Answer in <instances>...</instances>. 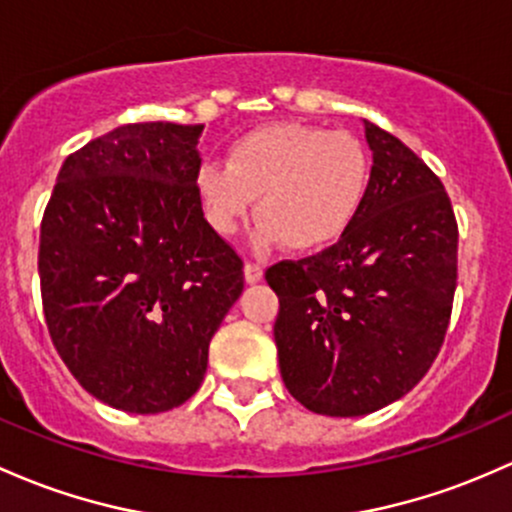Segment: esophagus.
<instances>
[{"mask_svg":"<svg viewBox=\"0 0 512 512\" xmlns=\"http://www.w3.org/2000/svg\"><path fill=\"white\" fill-rule=\"evenodd\" d=\"M243 272H245V282L247 284H257L262 279V267L252 265V262H247V265L243 267Z\"/></svg>","mask_w":512,"mask_h":512,"instance_id":"34e87169","label":"esophagus"}]
</instances>
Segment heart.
Listing matches in <instances>:
<instances>
[{"instance_id":"b5f03b06","label":"heart","mask_w":512,"mask_h":512,"mask_svg":"<svg viewBox=\"0 0 512 512\" xmlns=\"http://www.w3.org/2000/svg\"><path fill=\"white\" fill-rule=\"evenodd\" d=\"M194 184L206 221L223 238L243 226L257 199V250L286 243L313 252L338 243L355 223L369 187V157L345 131L274 121L235 140L226 162H201Z\"/></svg>"}]
</instances>
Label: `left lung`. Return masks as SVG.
I'll use <instances>...</instances> for the list:
<instances>
[{"mask_svg":"<svg viewBox=\"0 0 512 512\" xmlns=\"http://www.w3.org/2000/svg\"><path fill=\"white\" fill-rule=\"evenodd\" d=\"M367 196L320 255L279 262V369L308 411L355 418L406 396L435 362L457 289V221L440 179L411 148L364 121Z\"/></svg>","mask_w":512,"mask_h":512,"instance_id":"8db88e82","label":"left lung"}]
</instances>
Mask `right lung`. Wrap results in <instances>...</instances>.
<instances>
[{
	"label": "right lung",
	"mask_w": 512,
	"mask_h": 512,
	"mask_svg": "<svg viewBox=\"0 0 512 512\" xmlns=\"http://www.w3.org/2000/svg\"><path fill=\"white\" fill-rule=\"evenodd\" d=\"M204 126L128 123L58 172L38 274L55 350L101 403L153 415L201 386L243 262L196 194Z\"/></svg>",
	"instance_id": "1"
}]
</instances>
